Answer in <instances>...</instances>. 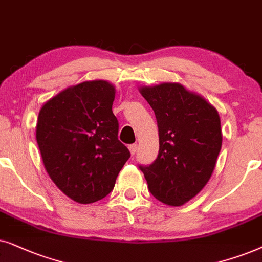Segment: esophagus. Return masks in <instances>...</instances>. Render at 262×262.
Masks as SVG:
<instances>
[{
  "label": "esophagus",
  "mask_w": 262,
  "mask_h": 262,
  "mask_svg": "<svg viewBox=\"0 0 262 262\" xmlns=\"http://www.w3.org/2000/svg\"><path fill=\"white\" fill-rule=\"evenodd\" d=\"M129 152H130V155L132 156H134L135 153H137V149H138V145L137 144H134V145H130L129 146Z\"/></svg>",
  "instance_id": "1"
}]
</instances>
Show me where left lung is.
I'll use <instances>...</instances> for the list:
<instances>
[{
	"instance_id": "8db88e82",
	"label": "left lung",
	"mask_w": 262,
	"mask_h": 262,
	"mask_svg": "<svg viewBox=\"0 0 262 262\" xmlns=\"http://www.w3.org/2000/svg\"><path fill=\"white\" fill-rule=\"evenodd\" d=\"M139 92L155 111L159 134L158 157L140 170L157 200L182 206L214 171L223 141L221 117L204 97L179 82L140 86Z\"/></svg>"
}]
</instances>
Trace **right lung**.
<instances>
[{
  "label": "right lung",
  "instance_id": "obj_1",
  "mask_svg": "<svg viewBox=\"0 0 262 262\" xmlns=\"http://www.w3.org/2000/svg\"><path fill=\"white\" fill-rule=\"evenodd\" d=\"M115 96L106 80L82 81L45 102L38 115L36 138L45 170L79 204L105 198L130 157L117 138Z\"/></svg>",
  "mask_w": 262,
  "mask_h": 262
}]
</instances>
